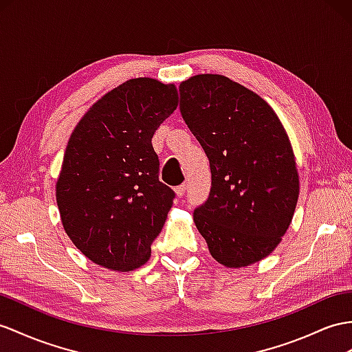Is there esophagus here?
<instances>
[{
    "label": "esophagus",
    "mask_w": 352,
    "mask_h": 352,
    "mask_svg": "<svg viewBox=\"0 0 352 352\" xmlns=\"http://www.w3.org/2000/svg\"><path fill=\"white\" fill-rule=\"evenodd\" d=\"M186 188H187V184H186V183L177 186V187H175V193H177V196H178V197L184 196V193H186Z\"/></svg>",
    "instance_id": "34e87169"
}]
</instances>
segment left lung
<instances>
[{
    "mask_svg": "<svg viewBox=\"0 0 352 352\" xmlns=\"http://www.w3.org/2000/svg\"><path fill=\"white\" fill-rule=\"evenodd\" d=\"M179 111L211 169V190L193 212L211 256L228 267L265 258L290 226L299 197L292 144L253 90L219 74L179 85Z\"/></svg>",
    "mask_w": 352,
    "mask_h": 352,
    "instance_id": "8db88e82",
    "label": "left lung"
}]
</instances>
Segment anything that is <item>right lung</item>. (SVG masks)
<instances>
[{"instance_id":"obj_1","label":"right lung","mask_w":352,"mask_h":352,"mask_svg":"<svg viewBox=\"0 0 352 352\" xmlns=\"http://www.w3.org/2000/svg\"><path fill=\"white\" fill-rule=\"evenodd\" d=\"M174 85L132 78L89 108L73 131L56 183V202L73 244L111 270L144 265L175 193L159 182L151 138L174 113Z\"/></svg>"}]
</instances>
